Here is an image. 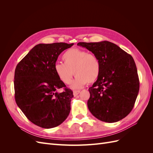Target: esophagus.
<instances>
[{"label":"esophagus","mask_w":153,"mask_h":153,"mask_svg":"<svg viewBox=\"0 0 153 153\" xmlns=\"http://www.w3.org/2000/svg\"><path fill=\"white\" fill-rule=\"evenodd\" d=\"M80 93V91H76V90H75V91H73V95L75 96H76L78 94Z\"/></svg>","instance_id":"esophagus-1"}]
</instances>
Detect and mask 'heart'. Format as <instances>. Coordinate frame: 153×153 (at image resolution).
Here are the masks:
<instances>
[{
	"label": "heart",
	"mask_w": 153,
	"mask_h": 153,
	"mask_svg": "<svg viewBox=\"0 0 153 153\" xmlns=\"http://www.w3.org/2000/svg\"><path fill=\"white\" fill-rule=\"evenodd\" d=\"M64 63L56 62L53 69L59 79L64 84H69L74 75L76 76L71 85L73 89H78L94 82L100 75L101 64L96 55L79 48L67 50L62 55Z\"/></svg>",
	"instance_id": "1"
}]
</instances>
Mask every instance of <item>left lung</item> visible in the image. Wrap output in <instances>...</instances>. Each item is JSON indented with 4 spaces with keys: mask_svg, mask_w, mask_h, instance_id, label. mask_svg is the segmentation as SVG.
Wrapping results in <instances>:
<instances>
[{
    "mask_svg": "<svg viewBox=\"0 0 153 153\" xmlns=\"http://www.w3.org/2000/svg\"><path fill=\"white\" fill-rule=\"evenodd\" d=\"M77 45L96 55L101 64L100 75L89 91L87 106L95 117L115 123L130 113L139 91V80L131 55L117 45L103 41Z\"/></svg>",
    "mask_w": 153,
    "mask_h": 153,
    "instance_id": "left-lung-1",
    "label": "left lung"
}]
</instances>
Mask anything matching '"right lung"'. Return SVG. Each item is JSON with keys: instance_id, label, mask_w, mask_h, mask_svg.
<instances>
[{"instance_id": "right-lung-1", "label": "right lung", "mask_w": 153, "mask_h": 153, "mask_svg": "<svg viewBox=\"0 0 153 153\" xmlns=\"http://www.w3.org/2000/svg\"><path fill=\"white\" fill-rule=\"evenodd\" d=\"M73 43H40L18 64L15 72L16 103L30 121L49 129L62 124L70 112L73 91L55 74L59 55ZM64 87L65 91L57 90Z\"/></svg>"}]
</instances>
